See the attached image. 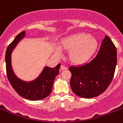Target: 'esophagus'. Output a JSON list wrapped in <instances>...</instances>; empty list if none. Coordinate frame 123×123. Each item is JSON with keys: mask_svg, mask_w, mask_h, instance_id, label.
<instances>
[{"mask_svg": "<svg viewBox=\"0 0 123 123\" xmlns=\"http://www.w3.org/2000/svg\"><path fill=\"white\" fill-rule=\"evenodd\" d=\"M60 69L62 70H66V69H67V67L65 66V65H61V67H60Z\"/></svg>", "mask_w": 123, "mask_h": 123, "instance_id": "34e87169", "label": "esophagus"}]
</instances>
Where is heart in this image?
<instances>
[{"label":"heart","mask_w":123,"mask_h":123,"mask_svg":"<svg viewBox=\"0 0 123 123\" xmlns=\"http://www.w3.org/2000/svg\"><path fill=\"white\" fill-rule=\"evenodd\" d=\"M98 46L97 39L89 34L79 32L66 37L62 41L61 46L68 50L69 58L72 62L80 64L86 62L95 53ZM56 52L60 55V48H56Z\"/></svg>","instance_id":"b5f03b06"}]
</instances>
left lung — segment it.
Masks as SVG:
<instances>
[{
    "label": "left lung",
    "instance_id": "8db88e82",
    "mask_svg": "<svg viewBox=\"0 0 123 123\" xmlns=\"http://www.w3.org/2000/svg\"><path fill=\"white\" fill-rule=\"evenodd\" d=\"M116 64V48L111 39L105 35L95 58L86 64L69 67L72 90L84 98L98 96L112 82Z\"/></svg>",
    "mask_w": 123,
    "mask_h": 123
}]
</instances>
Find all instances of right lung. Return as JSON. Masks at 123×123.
Returning <instances> with one entry per match:
<instances>
[{
    "mask_svg": "<svg viewBox=\"0 0 123 123\" xmlns=\"http://www.w3.org/2000/svg\"><path fill=\"white\" fill-rule=\"evenodd\" d=\"M25 31L19 33L9 45L6 53V64L7 79L17 93L24 98L30 100H40L48 97L51 93L54 80L58 75L60 64L55 68L44 67L41 75L32 82H25L18 78L11 66V53L14 48L24 37Z\"/></svg>",
    "mask_w": 123,
    "mask_h": 123,
    "instance_id": "obj_1",
    "label": "right lung"
}]
</instances>
